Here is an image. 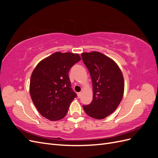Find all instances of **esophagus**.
<instances>
[{
    "label": "esophagus",
    "instance_id": "obj_1",
    "mask_svg": "<svg viewBox=\"0 0 158 158\" xmlns=\"http://www.w3.org/2000/svg\"><path fill=\"white\" fill-rule=\"evenodd\" d=\"M81 95H82V92H79L78 93V97L80 98L81 97Z\"/></svg>",
    "mask_w": 158,
    "mask_h": 158
}]
</instances>
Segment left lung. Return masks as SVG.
<instances>
[{"label": "left lung", "instance_id": "obj_1", "mask_svg": "<svg viewBox=\"0 0 158 158\" xmlns=\"http://www.w3.org/2000/svg\"><path fill=\"white\" fill-rule=\"evenodd\" d=\"M81 55L93 88L92 103L83 106V109L89 117L103 119L115 111L123 99L125 82L122 71L115 62L102 52H82Z\"/></svg>", "mask_w": 158, "mask_h": 158}]
</instances>
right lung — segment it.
I'll use <instances>...</instances> for the list:
<instances>
[{"label":"right lung","instance_id":"1","mask_svg":"<svg viewBox=\"0 0 158 158\" xmlns=\"http://www.w3.org/2000/svg\"><path fill=\"white\" fill-rule=\"evenodd\" d=\"M81 60L78 53L55 52L41 60L33 70L30 93L43 117L59 121L65 117L76 94L71 89L69 71Z\"/></svg>","mask_w":158,"mask_h":158}]
</instances>
